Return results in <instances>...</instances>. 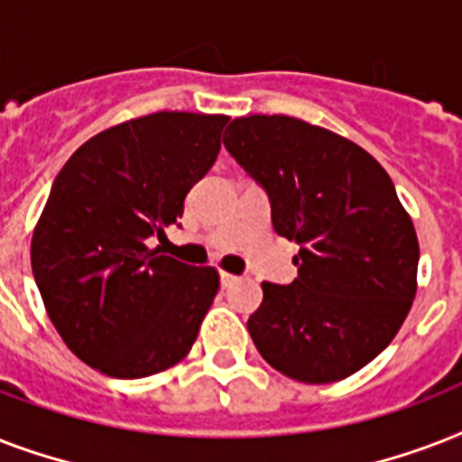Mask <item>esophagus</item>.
I'll return each mask as SVG.
<instances>
[{"instance_id": "esophagus-1", "label": "esophagus", "mask_w": 462, "mask_h": 462, "mask_svg": "<svg viewBox=\"0 0 462 462\" xmlns=\"http://www.w3.org/2000/svg\"><path fill=\"white\" fill-rule=\"evenodd\" d=\"M239 278L235 273H227V271H220V282H223V288H232Z\"/></svg>"}]
</instances>
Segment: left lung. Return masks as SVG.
Returning a JSON list of instances; mask_svg holds the SVG:
<instances>
[{
    "label": "left lung",
    "mask_w": 462,
    "mask_h": 462,
    "mask_svg": "<svg viewBox=\"0 0 462 462\" xmlns=\"http://www.w3.org/2000/svg\"><path fill=\"white\" fill-rule=\"evenodd\" d=\"M223 143L300 245L295 281L261 282L256 350L302 383L347 379L386 350L417 292L420 245L393 181L350 139L285 115L235 119Z\"/></svg>",
    "instance_id": "1"
}]
</instances>
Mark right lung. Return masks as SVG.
Returning a JSON list of instances; mask_svg holds the SVG:
<instances>
[{"mask_svg": "<svg viewBox=\"0 0 462 462\" xmlns=\"http://www.w3.org/2000/svg\"><path fill=\"white\" fill-rule=\"evenodd\" d=\"M225 115L155 112L88 139L61 167L32 230L47 316L76 357L143 379L187 357L220 288L213 266L151 249L220 151Z\"/></svg>", "mask_w": 462, "mask_h": 462, "instance_id": "add662e5", "label": "right lung"}]
</instances>
